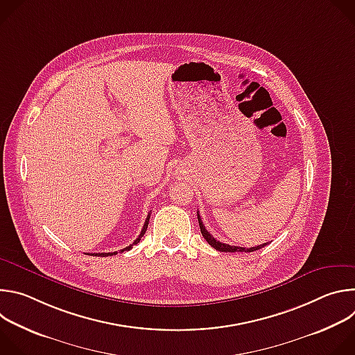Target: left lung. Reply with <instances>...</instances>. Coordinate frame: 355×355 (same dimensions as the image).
<instances>
[{"instance_id":"obj_1","label":"left lung","mask_w":355,"mask_h":355,"mask_svg":"<svg viewBox=\"0 0 355 355\" xmlns=\"http://www.w3.org/2000/svg\"><path fill=\"white\" fill-rule=\"evenodd\" d=\"M198 222H199V227H200V233L202 236H204V239L214 247L216 248L218 251H225V252H236V251H245V252H251V251H256V250H260L263 248L264 245H267V243L261 244V245H257V247H250V248H245V247H237V245H230V244H225L219 240H216L204 226V223H202V219L199 216V212H198Z\"/></svg>"}]
</instances>
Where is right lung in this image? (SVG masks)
Here are the masks:
<instances>
[{
	"instance_id": "add662e5",
	"label": "right lung",
	"mask_w": 355,
	"mask_h": 355,
	"mask_svg": "<svg viewBox=\"0 0 355 355\" xmlns=\"http://www.w3.org/2000/svg\"><path fill=\"white\" fill-rule=\"evenodd\" d=\"M148 220H150V214L147 215V218H146V222H144V225H143V229H141V232H140L139 237H137V239L133 241V244H137V243L140 241V239L144 236V233H146V229H147V225H148ZM133 244H130V245L125 247V248H123V250H121V251H128V250H130ZM115 254H118V251H114V252H92L91 256H98V257H108V256H115Z\"/></svg>"
}]
</instances>
